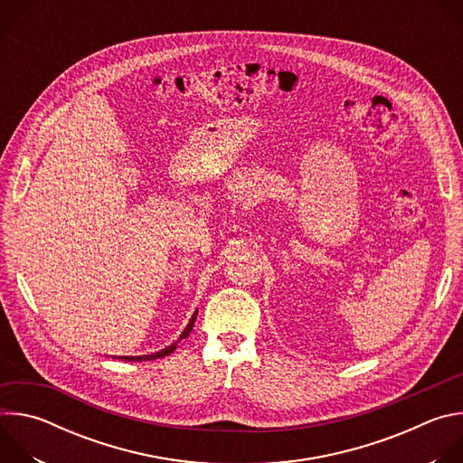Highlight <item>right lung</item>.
Instances as JSON below:
<instances>
[{
    "instance_id": "obj_1",
    "label": "right lung",
    "mask_w": 463,
    "mask_h": 463,
    "mask_svg": "<svg viewBox=\"0 0 463 463\" xmlns=\"http://www.w3.org/2000/svg\"><path fill=\"white\" fill-rule=\"evenodd\" d=\"M195 317H197V309L194 311V315H192V318L188 320V324H186V327L183 329V334L179 335V339L175 341V343H172L170 346H166V348H163V350H159V352H156V354H150V355H122V357H118V359H124V361H150V359H159V357H165V355H170L175 348H177V345H179V341H183V339H186L188 337V334H190V329L194 327V320H195Z\"/></svg>"
}]
</instances>
